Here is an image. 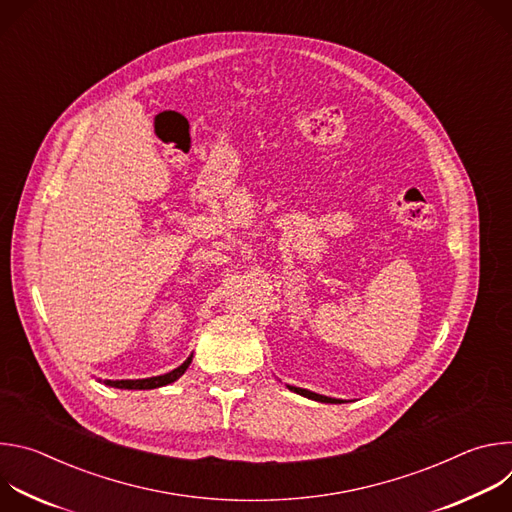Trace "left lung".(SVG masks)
<instances>
[{
    "instance_id": "8db88e82",
    "label": "left lung",
    "mask_w": 512,
    "mask_h": 512,
    "mask_svg": "<svg viewBox=\"0 0 512 512\" xmlns=\"http://www.w3.org/2000/svg\"><path fill=\"white\" fill-rule=\"evenodd\" d=\"M289 391H294L302 397H308L312 401H320V403H344L342 399H334V397H326V395H320V393H314V391H308V389H302V387H294V385H285Z\"/></svg>"
}]
</instances>
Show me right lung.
<instances>
[{
	"label": "right lung",
	"mask_w": 512,
	"mask_h": 512,
	"mask_svg": "<svg viewBox=\"0 0 512 512\" xmlns=\"http://www.w3.org/2000/svg\"><path fill=\"white\" fill-rule=\"evenodd\" d=\"M190 362H192V354L180 364L178 369H174V371H170V373H166V375H158V377H150V379H121V381H103V385H107V387H115V389H135V391H145V389H158V387H166V385H170V383H174V381H178L184 373H186V369L190 367ZM101 381V379H99Z\"/></svg>",
	"instance_id": "add662e5"
}]
</instances>
